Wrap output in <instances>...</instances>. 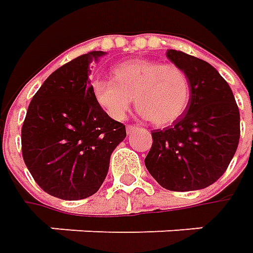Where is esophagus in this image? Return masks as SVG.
I'll return each instance as SVG.
<instances>
[{"label":"esophagus","instance_id":"esophagus-1","mask_svg":"<svg viewBox=\"0 0 253 253\" xmlns=\"http://www.w3.org/2000/svg\"><path fill=\"white\" fill-rule=\"evenodd\" d=\"M135 129H136V126H135V125H126V132H128V133H132Z\"/></svg>","mask_w":253,"mask_h":253}]
</instances>
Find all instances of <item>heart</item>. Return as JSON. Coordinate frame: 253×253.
<instances>
[{
    "label": "heart",
    "instance_id": "obj_1",
    "mask_svg": "<svg viewBox=\"0 0 253 253\" xmlns=\"http://www.w3.org/2000/svg\"><path fill=\"white\" fill-rule=\"evenodd\" d=\"M112 76L114 80H94L91 92L97 105L115 121L126 117L133 100L138 114L156 126L176 121L187 108L189 77L176 64L131 59L117 64Z\"/></svg>",
    "mask_w": 253,
    "mask_h": 253
}]
</instances>
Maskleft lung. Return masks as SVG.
<instances>
[{
	"mask_svg": "<svg viewBox=\"0 0 253 253\" xmlns=\"http://www.w3.org/2000/svg\"><path fill=\"white\" fill-rule=\"evenodd\" d=\"M166 56L187 74L190 100L180 120L152 132L145 166L166 190L206 189L224 174L238 148V105L211 64L173 49Z\"/></svg>",
	"mask_w": 253,
	"mask_h": 253,
	"instance_id": "left-lung-1",
	"label": "left lung"
}]
</instances>
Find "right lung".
<instances>
[{"mask_svg":"<svg viewBox=\"0 0 253 253\" xmlns=\"http://www.w3.org/2000/svg\"><path fill=\"white\" fill-rule=\"evenodd\" d=\"M107 52H90L50 74L34 95L21 139L25 165L47 194L62 200L97 193L110 158L125 136L92 98L90 64Z\"/></svg>","mask_w":253,"mask_h":253,"instance_id":"add662e5","label":"right lung"}]
</instances>
